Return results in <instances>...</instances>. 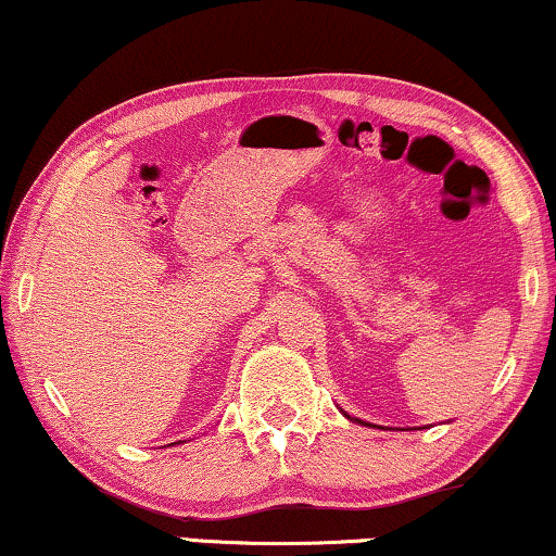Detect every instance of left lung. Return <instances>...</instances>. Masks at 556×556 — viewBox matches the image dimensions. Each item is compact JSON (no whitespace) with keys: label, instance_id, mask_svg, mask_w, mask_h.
I'll list each match as a JSON object with an SVG mask.
<instances>
[{"label":"left lung","instance_id":"8db88e82","mask_svg":"<svg viewBox=\"0 0 556 556\" xmlns=\"http://www.w3.org/2000/svg\"><path fill=\"white\" fill-rule=\"evenodd\" d=\"M349 418H351V416H349ZM356 421H358V418H356ZM358 424H366V421H358ZM366 426H368V424H366Z\"/></svg>","mask_w":556,"mask_h":556}]
</instances>
